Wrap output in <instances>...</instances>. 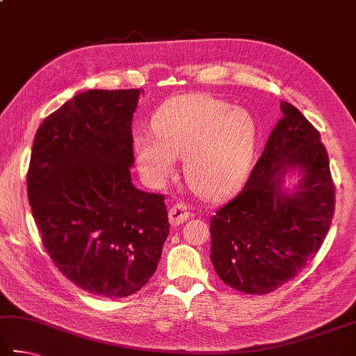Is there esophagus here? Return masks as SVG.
Listing matches in <instances>:
<instances>
[{
	"instance_id": "34e87169",
	"label": "esophagus",
	"mask_w": 356,
	"mask_h": 356,
	"mask_svg": "<svg viewBox=\"0 0 356 356\" xmlns=\"http://www.w3.org/2000/svg\"><path fill=\"white\" fill-rule=\"evenodd\" d=\"M191 216V210L190 207L184 204V202H177L174 204L170 209V222L172 225H179L184 221H186Z\"/></svg>"
}]
</instances>
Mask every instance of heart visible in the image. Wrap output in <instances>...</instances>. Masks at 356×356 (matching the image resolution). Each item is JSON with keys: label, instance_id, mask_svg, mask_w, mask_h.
Masks as SVG:
<instances>
[{"label": "heart", "instance_id": "b5f03b06", "mask_svg": "<svg viewBox=\"0 0 356 356\" xmlns=\"http://www.w3.org/2000/svg\"><path fill=\"white\" fill-rule=\"evenodd\" d=\"M152 131L134 140L138 168L152 186L168 182L184 156L188 184L209 197L240 185L249 170L257 126L243 107L205 93L168 99L152 118Z\"/></svg>", "mask_w": 356, "mask_h": 356}]
</instances>
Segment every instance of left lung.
<instances>
[{"instance_id": "8db88e82", "label": "left lung", "mask_w": 356, "mask_h": 356, "mask_svg": "<svg viewBox=\"0 0 356 356\" xmlns=\"http://www.w3.org/2000/svg\"><path fill=\"white\" fill-rule=\"evenodd\" d=\"M283 116L238 195L210 219L211 254L225 285L245 294H268L300 273L330 230L334 184L321 134L283 101ZM288 169H300L293 195L280 191Z\"/></svg>"}]
</instances>
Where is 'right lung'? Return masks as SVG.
Segmentation results:
<instances>
[{"label":"right lung","instance_id":"obj_1","mask_svg":"<svg viewBox=\"0 0 356 356\" xmlns=\"http://www.w3.org/2000/svg\"><path fill=\"white\" fill-rule=\"evenodd\" d=\"M141 88L88 90L38 127L28 199L57 269L90 294L143 288L170 234L165 196L135 188L132 115Z\"/></svg>","mask_w":356,"mask_h":356}]
</instances>
